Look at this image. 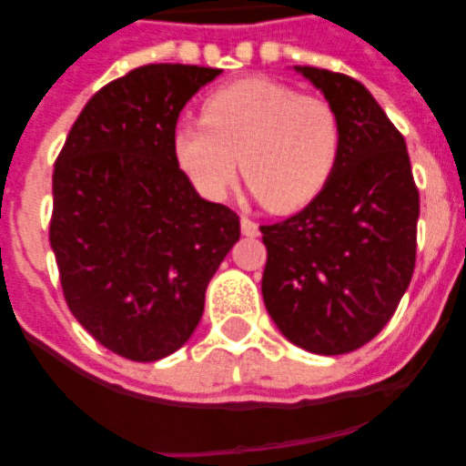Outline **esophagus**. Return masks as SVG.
<instances>
[{"label": "esophagus", "mask_w": 466, "mask_h": 466, "mask_svg": "<svg viewBox=\"0 0 466 466\" xmlns=\"http://www.w3.org/2000/svg\"><path fill=\"white\" fill-rule=\"evenodd\" d=\"M241 234H244V237H256V234H258V225H256L254 219L241 218Z\"/></svg>", "instance_id": "obj_1"}]
</instances>
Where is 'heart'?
<instances>
[{
  "label": "heart",
  "instance_id": "heart-1",
  "mask_svg": "<svg viewBox=\"0 0 466 466\" xmlns=\"http://www.w3.org/2000/svg\"><path fill=\"white\" fill-rule=\"evenodd\" d=\"M340 155L329 104L273 79H241L205 98L203 118L176 127L174 157L200 196L219 200L241 171L273 212H295L324 190Z\"/></svg>",
  "mask_w": 466,
  "mask_h": 466
}]
</instances>
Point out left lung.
Here are the masks:
<instances>
[{
  "label": "left lung",
  "instance_id": "left-lung-1",
  "mask_svg": "<svg viewBox=\"0 0 466 466\" xmlns=\"http://www.w3.org/2000/svg\"><path fill=\"white\" fill-rule=\"evenodd\" d=\"M295 72L336 113L340 155L305 210L261 227V292L290 343L340 355L382 331L411 283L419 190L404 137L360 82L299 65Z\"/></svg>",
  "mask_w": 466,
  "mask_h": 466
}]
</instances>
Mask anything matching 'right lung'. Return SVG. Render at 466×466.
<instances>
[{
  "label": "right lung",
  "mask_w": 466,
  "mask_h": 466,
  "mask_svg": "<svg viewBox=\"0 0 466 466\" xmlns=\"http://www.w3.org/2000/svg\"><path fill=\"white\" fill-rule=\"evenodd\" d=\"M222 69L145 65L106 84L53 171L50 247L76 321L155 362L193 336L208 283L239 241L237 212L198 196L174 157L178 113Z\"/></svg>",
  "instance_id": "right-lung-1"
}]
</instances>
